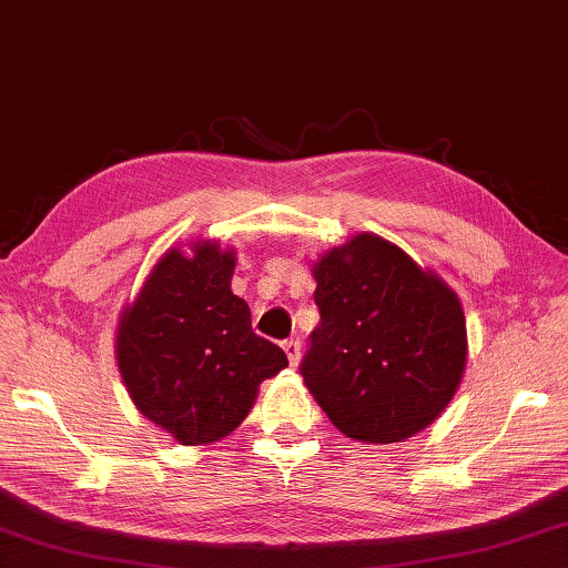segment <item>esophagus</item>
I'll return each instance as SVG.
<instances>
[{
  "instance_id": "obj_1",
  "label": "esophagus",
  "mask_w": 568,
  "mask_h": 568,
  "mask_svg": "<svg viewBox=\"0 0 568 568\" xmlns=\"http://www.w3.org/2000/svg\"><path fill=\"white\" fill-rule=\"evenodd\" d=\"M283 349H285L287 363H291V367H297V363H301V339H297V337L285 339Z\"/></svg>"
}]
</instances>
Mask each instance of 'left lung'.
<instances>
[{
  "label": "left lung",
  "mask_w": 568,
  "mask_h": 568,
  "mask_svg": "<svg viewBox=\"0 0 568 568\" xmlns=\"http://www.w3.org/2000/svg\"><path fill=\"white\" fill-rule=\"evenodd\" d=\"M313 277L320 325L301 373L327 419L367 445L429 427L467 365L457 293L375 233L320 255Z\"/></svg>",
  "instance_id": "1"
}]
</instances>
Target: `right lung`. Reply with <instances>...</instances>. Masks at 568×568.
<instances>
[{"label": "right lung", "mask_w": 568, "mask_h": 568, "mask_svg": "<svg viewBox=\"0 0 568 568\" xmlns=\"http://www.w3.org/2000/svg\"><path fill=\"white\" fill-rule=\"evenodd\" d=\"M235 251L215 241L169 248L151 267L116 327V363L143 417L179 445L229 437L255 405L263 379L287 357L251 327L233 295Z\"/></svg>", "instance_id": "right-lung-1"}]
</instances>
